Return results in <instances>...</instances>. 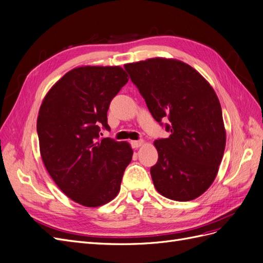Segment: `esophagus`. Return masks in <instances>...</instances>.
<instances>
[{
  "mask_svg": "<svg viewBox=\"0 0 263 263\" xmlns=\"http://www.w3.org/2000/svg\"><path fill=\"white\" fill-rule=\"evenodd\" d=\"M130 144H132L133 148L137 149L140 146H142V144H144V140H133V141H130Z\"/></svg>",
  "mask_w": 263,
  "mask_h": 263,
  "instance_id": "34e87169",
  "label": "esophagus"
}]
</instances>
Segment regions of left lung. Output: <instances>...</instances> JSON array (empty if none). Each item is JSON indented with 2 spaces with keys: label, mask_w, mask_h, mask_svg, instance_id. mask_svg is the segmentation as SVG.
I'll use <instances>...</instances> for the list:
<instances>
[{
  "label": "left lung",
  "mask_w": 263,
  "mask_h": 263,
  "mask_svg": "<svg viewBox=\"0 0 263 263\" xmlns=\"http://www.w3.org/2000/svg\"><path fill=\"white\" fill-rule=\"evenodd\" d=\"M157 122L168 117V138L154 145L156 190L173 201L201 196L217 176L226 146L220 103L212 85L187 63L150 58L124 66Z\"/></svg>",
  "instance_id": "left-lung-1"
}]
</instances>
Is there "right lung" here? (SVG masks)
Returning <instances> with one entry per match:
<instances>
[{
  "instance_id": "add662e5",
  "label": "right lung",
  "mask_w": 263,
  "mask_h": 263,
  "mask_svg": "<svg viewBox=\"0 0 263 263\" xmlns=\"http://www.w3.org/2000/svg\"><path fill=\"white\" fill-rule=\"evenodd\" d=\"M119 66H81L47 92L37 117L39 150L57 186L71 200L98 208L115 198L133 158L127 141L100 139L109 103L128 82Z\"/></svg>"
}]
</instances>
